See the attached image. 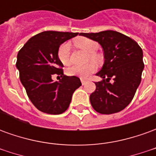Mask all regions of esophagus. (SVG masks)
Segmentation results:
<instances>
[{
	"label": "esophagus",
	"mask_w": 156,
	"mask_h": 156,
	"mask_svg": "<svg viewBox=\"0 0 156 156\" xmlns=\"http://www.w3.org/2000/svg\"><path fill=\"white\" fill-rule=\"evenodd\" d=\"M81 83H82V84L84 85V84H86L87 83H88V80H86V79H83V78H81Z\"/></svg>",
	"instance_id": "obj_1"
}]
</instances>
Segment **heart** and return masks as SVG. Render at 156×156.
I'll use <instances>...</instances> for the list:
<instances>
[{"label":"heart","mask_w":156,"mask_h":156,"mask_svg":"<svg viewBox=\"0 0 156 156\" xmlns=\"http://www.w3.org/2000/svg\"><path fill=\"white\" fill-rule=\"evenodd\" d=\"M75 45L83 51L89 52V57L91 60H97L98 56L93 53L96 51L98 48V43L96 41H93L91 39L87 37H79L76 39L74 41ZM92 53L91 54V52ZM58 58L59 61L63 65H68L70 62V44L68 42H63L60 45L58 50ZM97 69L96 65L94 62H89L88 64L79 66V65H73L68 68L67 73L69 76H77L81 78H88V76L94 73Z\"/></svg>","instance_id":"1"}]
</instances>
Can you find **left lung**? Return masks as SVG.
Segmentation results:
<instances>
[{
  "instance_id": "8db88e82",
  "label": "left lung",
  "mask_w": 156,
  "mask_h": 156,
  "mask_svg": "<svg viewBox=\"0 0 156 156\" xmlns=\"http://www.w3.org/2000/svg\"><path fill=\"white\" fill-rule=\"evenodd\" d=\"M101 45L105 63L97 76L96 89L90 94V103L95 111L111 115L126 108L134 98L141 81L144 69L143 51L136 41L115 31L83 33Z\"/></svg>"
}]
</instances>
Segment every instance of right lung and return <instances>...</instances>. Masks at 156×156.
<instances>
[{
  "instance_id": "right-lung-1",
  "label": "right lung",
  "mask_w": 156,
  "mask_h": 156,
  "mask_svg": "<svg viewBox=\"0 0 156 156\" xmlns=\"http://www.w3.org/2000/svg\"><path fill=\"white\" fill-rule=\"evenodd\" d=\"M78 34L42 32L29 39L18 51L16 66L20 80L31 102L40 111L62 114L69 107L73 94L82 85L78 77L63 74V64L58 58L60 45ZM53 74L60 75L62 79L53 82Z\"/></svg>"
}]
</instances>
